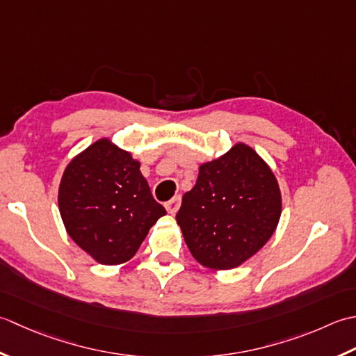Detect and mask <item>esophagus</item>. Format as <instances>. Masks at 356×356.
<instances>
[{"label":"esophagus","instance_id":"obj_1","mask_svg":"<svg viewBox=\"0 0 356 356\" xmlns=\"http://www.w3.org/2000/svg\"><path fill=\"white\" fill-rule=\"evenodd\" d=\"M164 206H165V209H168V212L170 215H175L178 212L179 206H181V197H179V195H177V197H173L170 201L165 202Z\"/></svg>","mask_w":356,"mask_h":356}]
</instances>
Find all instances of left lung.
<instances>
[{
  "instance_id": "8db88e82",
  "label": "left lung",
  "mask_w": 356,
  "mask_h": 356,
  "mask_svg": "<svg viewBox=\"0 0 356 356\" xmlns=\"http://www.w3.org/2000/svg\"><path fill=\"white\" fill-rule=\"evenodd\" d=\"M281 216L277 178L245 144L202 164L184 193L177 222L200 264L227 270L243 264L273 235Z\"/></svg>"
}]
</instances>
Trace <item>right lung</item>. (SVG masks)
<instances>
[{
  "label": "right lung",
  "mask_w": 356,
  "mask_h": 356,
  "mask_svg": "<svg viewBox=\"0 0 356 356\" xmlns=\"http://www.w3.org/2000/svg\"><path fill=\"white\" fill-rule=\"evenodd\" d=\"M58 206L70 238L98 263H126L165 215L140 163L108 140L93 143L63 173Z\"/></svg>",
  "instance_id": "1"
}]
</instances>
